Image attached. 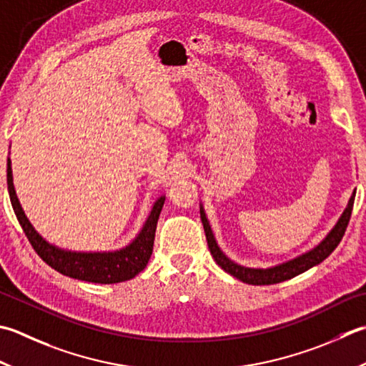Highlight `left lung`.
<instances>
[{
    "instance_id": "obj_1",
    "label": "left lung",
    "mask_w": 366,
    "mask_h": 366,
    "mask_svg": "<svg viewBox=\"0 0 366 366\" xmlns=\"http://www.w3.org/2000/svg\"><path fill=\"white\" fill-rule=\"evenodd\" d=\"M354 199H355V190L352 192V195H350L346 209L342 211L341 217L338 219V222H336V225L332 228L330 232H328V234L319 242L316 247H312L311 250H307V252L295 257V259L284 262V263H279V264H276V267H269V268L242 267V264H238L228 259V257L222 252V249L219 247L216 238H214V233L211 230L209 220H207V217H206L203 206H199V216H202V222L204 227L207 246H209L214 260H216V263L222 269L227 271L228 274L234 276L236 279H239V281L246 282V284L271 285V284L287 281V279H292V277L305 273V271L324 262L327 257L333 252L336 246L340 244V241L342 239V236H345L350 214H352Z\"/></svg>"
}]
</instances>
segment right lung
Listing matches in <instances>:
<instances>
[{"instance_id":"right-lung-1","label":"right lung","mask_w":366,"mask_h":366,"mask_svg":"<svg viewBox=\"0 0 366 366\" xmlns=\"http://www.w3.org/2000/svg\"><path fill=\"white\" fill-rule=\"evenodd\" d=\"M7 190H9L14 212H16L28 241L31 242L33 249L41 259L59 273L85 282L116 284L130 281L146 268L150 255H152L157 222H159L164 203V195L155 199L141 232L128 246L112 250V252H76V250H66L50 244L34 230V227L21 209L16 189H14L11 159H7Z\"/></svg>"}]
</instances>
